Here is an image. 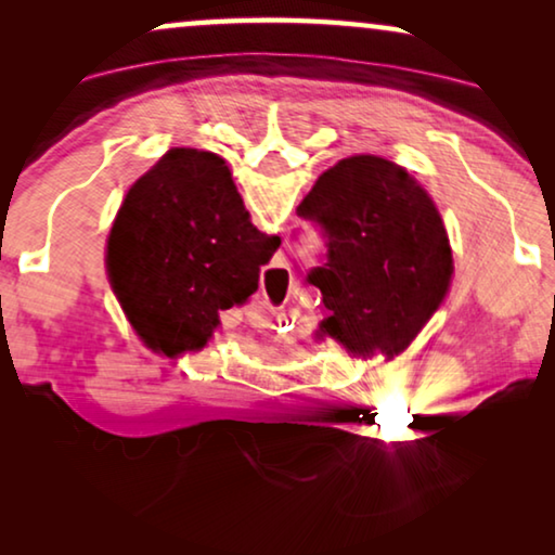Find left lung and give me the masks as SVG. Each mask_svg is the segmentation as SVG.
Segmentation results:
<instances>
[{"label": "left lung", "mask_w": 555, "mask_h": 555, "mask_svg": "<svg viewBox=\"0 0 555 555\" xmlns=\"http://www.w3.org/2000/svg\"><path fill=\"white\" fill-rule=\"evenodd\" d=\"M298 217L325 237V260L308 272L328 308L321 336L359 356L404 351L442 306L454 270L431 196L401 166L361 154L323 171Z\"/></svg>", "instance_id": "obj_1"}]
</instances>
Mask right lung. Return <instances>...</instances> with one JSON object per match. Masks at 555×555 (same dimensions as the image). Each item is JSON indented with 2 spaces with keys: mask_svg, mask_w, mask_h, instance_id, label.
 Returning a JSON list of instances; mask_svg holds the SVG:
<instances>
[{
  "mask_svg": "<svg viewBox=\"0 0 555 555\" xmlns=\"http://www.w3.org/2000/svg\"><path fill=\"white\" fill-rule=\"evenodd\" d=\"M280 237L249 222L224 162L171 149L128 189L108 237V278L151 348L199 351L219 310L247 300Z\"/></svg>",
  "mask_w": 555,
  "mask_h": 555,
  "instance_id": "obj_1",
  "label": "right lung"
}]
</instances>
